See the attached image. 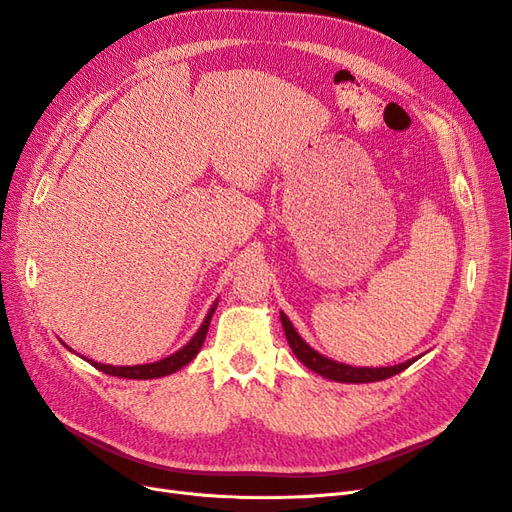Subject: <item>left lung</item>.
Segmentation results:
<instances>
[{
	"label": "left lung",
	"mask_w": 512,
	"mask_h": 512,
	"mask_svg": "<svg viewBox=\"0 0 512 512\" xmlns=\"http://www.w3.org/2000/svg\"><path fill=\"white\" fill-rule=\"evenodd\" d=\"M282 318V327H284V333H286V339L288 344L294 352V356L297 359L309 367L312 371H316V374L329 378V380H335V382H350V384H363V382H378V380H386L391 378L395 374H399V371H404L406 367H410L416 359H410L406 363H399V365H393V367H352V365H344V363H337L333 359H329V356H322L320 352H316L314 348H309L303 337L294 331L292 322L288 320V316L282 312L280 314Z\"/></svg>",
	"instance_id": "left-lung-1"
}]
</instances>
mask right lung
I'll list each match as a JSON object with an SVG mask.
<instances>
[{
  "mask_svg": "<svg viewBox=\"0 0 512 512\" xmlns=\"http://www.w3.org/2000/svg\"><path fill=\"white\" fill-rule=\"evenodd\" d=\"M215 307H218V303H213V307L209 309V314L205 316L203 324H200V329L196 331V335L190 339L188 344H185L181 350H177L175 354H170V356H166V359L158 361V363L132 365V367H115V365H104V363H96V361H89V363L94 365L96 369L104 371V374H108V376L128 378V380H151V378H162V376H168V374H175V371H179L181 367L188 365L198 354V350L203 348Z\"/></svg>",
  "mask_w": 512,
  "mask_h": 512,
  "instance_id": "right-lung-1",
  "label": "right lung"
}]
</instances>
